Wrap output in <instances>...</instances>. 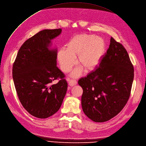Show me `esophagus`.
Returning a JSON list of instances; mask_svg holds the SVG:
<instances>
[{
    "mask_svg": "<svg viewBox=\"0 0 146 146\" xmlns=\"http://www.w3.org/2000/svg\"><path fill=\"white\" fill-rule=\"evenodd\" d=\"M67 80L68 81V85L69 86H74L77 84V81L76 80H74V79H70L69 78H67Z\"/></svg>",
    "mask_w": 146,
    "mask_h": 146,
    "instance_id": "34e87169",
    "label": "esophagus"
}]
</instances>
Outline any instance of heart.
<instances>
[{
  "label": "heart",
  "instance_id": "1",
  "mask_svg": "<svg viewBox=\"0 0 146 146\" xmlns=\"http://www.w3.org/2000/svg\"><path fill=\"white\" fill-rule=\"evenodd\" d=\"M106 42L102 37L86 33L72 37L66 45V49L61 48L57 52V59L61 69L68 72L76 64L75 57L78 56V62L86 72L96 70L101 64L106 50ZM74 70L72 75L79 76L83 68Z\"/></svg>",
  "mask_w": 146,
  "mask_h": 146
}]
</instances>
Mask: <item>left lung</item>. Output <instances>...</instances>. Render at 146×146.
<instances>
[{"label": "left lung", "mask_w": 146, "mask_h": 146, "mask_svg": "<svg viewBox=\"0 0 146 146\" xmlns=\"http://www.w3.org/2000/svg\"><path fill=\"white\" fill-rule=\"evenodd\" d=\"M134 72L126 50L111 37L99 67L78 81L83 89L82 109L88 117L104 122L120 113L129 98Z\"/></svg>", "instance_id": "obj_1"}]
</instances>
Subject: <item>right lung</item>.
Instances as JSON below:
<instances>
[{
	"mask_svg": "<svg viewBox=\"0 0 146 146\" xmlns=\"http://www.w3.org/2000/svg\"><path fill=\"white\" fill-rule=\"evenodd\" d=\"M61 29L42 30L25 42L12 67L18 97L30 115L45 119L60 109L67 90L65 76L56 67L57 50L51 40ZM60 78L57 84L51 83Z\"/></svg>",
	"mask_w": 146,
	"mask_h": 146,
	"instance_id": "right-lung-1",
	"label": "right lung"
}]
</instances>
